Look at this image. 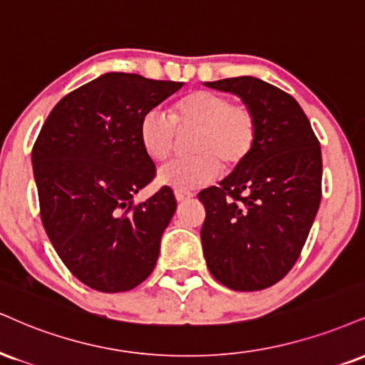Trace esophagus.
Returning a JSON list of instances; mask_svg holds the SVG:
<instances>
[{
	"instance_id": "obj_1",
	"label": "esophagus",
	"mask_w": 365,
	"mask_h": 365,
	"mask_svg": "<svg viewBox=\"0 0 365 365\" xmlns=\"http://www.w3.org/2000/svg\"><path fill=\"white\" fill-rule=\"evenodd\" d=\"M175 197H177L178 202H185L188 199H192L194 194H192V192H187V190H175Z\"/></svg>"
}]
</instances>
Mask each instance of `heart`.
Here are the masks:
<instances>
[{
	"label": "heart",
	"mask_w": 365,
	"mask_h": 365,
	"mask_svg": "<svg viewBox=\"0 0 365 365\" xmlns=\"http://www.w3.org/2000/svg\"><path fill=\"white\" fill-rule=\"evenodd\" d=\"M180 129H197L192 140L194 156L173 160L158 171L161 185L192 190L217 178L221 165L235 170L250 156L257 143V117L245 103L231 102L212 90L192 91L173 105V113L146 112L140 118L139 138L153 160L165 161L177 144Z\"/></svg>",
	"instance_id": "1"
}]
</instances>
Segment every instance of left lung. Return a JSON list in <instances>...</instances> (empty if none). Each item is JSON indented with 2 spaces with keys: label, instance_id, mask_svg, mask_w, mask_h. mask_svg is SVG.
<instances>
[{
  "label": "left lung",
  "instance_id": "left-lung-1",
  "mask_svg": "<svg viewBox=\"0 0 365 365\" xmlns=\"http://www.w3.org/2000/svg\"><path fill=\"white\" fill-rule=\"evenodd\" d=\"M238 95L257 117L253 151L199 194L202 248L212 277L232 291H262L299 258L322 200V148L299 103L253 76L205 83Z\"/></svg>",
  "mask_w": 365,
  "mask_h": 365
}]
</instances>
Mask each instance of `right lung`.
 <instances>
[{
    "instance_id": "right-lung-1",
    "label": "right lung",
    "mask_w": 365,
    "mask_h": 365,
    "mask_svg": "<svg viewBox=\"0 0 365 365\" xmlns=\"http://www.w3.org/2000/svg\"><path fill=\"white\" fill-rule=\"evenodd\" d=\"M182 86L140 74H102L59 100L35 140L42 225L68 270L95 291H130L155 269L177 200L161 187L134 204L156 175L139 124Z\"/></svg>"
}]
</instances>
